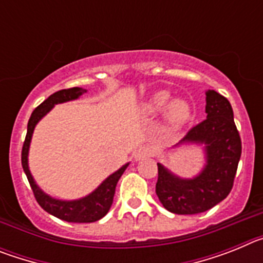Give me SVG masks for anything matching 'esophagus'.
Segmentation results:
<instances>
[{
  "label": "esophagus",
  "mask_w": 263,
  "mask_h": 263,
  "mask_svg": "<svg viewBox=\"0 0 263 263\" xmlns=\"http://www.w3.org/2000/svg\"><path fill=\"white\" fill-rule=\"evenodd\" d=\"M150 157H153V150L150 147H146V146L139 147L138 150L134 153V158H136V160H142Z\"/></svg>",
  "instance_id": "34e87169"
}]
</instances>
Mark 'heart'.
Returning <instances> with one entry per match:
<instances>
[{
    "label": "heart",
    "mask_w": 263,
    "mask_h": 263,
    "mask_svg": "<svg viewBox=\"0 0 263 263\" xmlns=\"http://www.w3.org/2000/svg\"><path fill=\"white\" fill-rule=\"evenodd\" d=\"M171 95L167 90H159L154 96L150 99L147 104V109L152 113H158L166 108L168 103ZM194 111H192L191 104L188 103L185 99H175L170 103L169 106L166 109V121L170 126L180 127L184 126L191 121Z\"/></svg>",
    "instance_id": "1"
}]
</instances>
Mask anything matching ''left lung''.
<instances>
[{"instance_id":"8db88e82","label":"left lung","mask_w":263,"mask_h":263,"mask_svg":"<svg viewBox=\"0 0 263 263\" xmlns=\"http://www.w3.org/2000/svg\"><path fill=\"white\" fill-rule=\"evenodd\" d=\"M205 120L188 130L176 145L203 143L206 162L201 173L183 179L158 163L155 192L164 208L176 215L205 212L224 200L233 187L240 162L242 146L231 103L212 89L205 92Z\"/></svg>"}]
</instances>
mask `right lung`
I'll return each mask as SVG.
<instances>
[{
  "mask_svg": "<svg viewBox=\"0 0 263 263\" xmlns=\"http://www.w3.org/2000/svg\"><path fill=\"white\" fill-rule=\"evenodd\" d=\"M85 92H87V89H83V88L79 87L58 90L53 95H51L47 100H45L41 105L36 106L34 109V111L31 113V117H30L29 124H27V134L22 147L23 171L26 174L27 180H29L30 185H31V190L34 192V196H35L38 204L46 212L50 213V215L68 222H95L97 220H100V218H103L108 213V211L110 210V205L113 203V197H115L116 185H117L121 175L124 174L126 167L129 166V163L124 164L116 173L109 175L88 196L81 197L79 200L71 201L58 200V199H53V197L48 196L47 194H45L38 187V184H36L34 178H32L31 173H30L29 170V160H27V157H29L30 142H31V137L32 133H34V129H35V125L57 104L67 103V101H71V100L79 99Z\"/></svg>",
  "mask_w": 263,
  "mask_h": 263,
  "instance_id": "add662e5",
  "label": "right lung"
}]
</instances>
